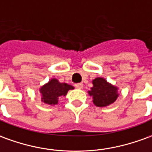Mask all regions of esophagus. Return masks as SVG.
<instances>
[{"mask_svg": "<svg viewBox=\"0 0 152 152\" xmlns=\"http://www.w3.org/2000/svg\"><path fill=\"white\" fill-rule=\"evenodd\" d=\"M75 86L77 88V89H82L83 88V84L82 83H77L75 85Z\"/></svg>", "mask_w": 152, "mask_h": 152, "instance_id": "esophagus-1", "label": "esophagus"}]
</instances>
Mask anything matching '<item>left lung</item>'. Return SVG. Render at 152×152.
<instances>
[{"label":"left lung","mask_w":152,"mask_h":152,"mask_svg":"<svg viewBox=\"0 0 152 152\" xmlns=\"http://www.w3.org/2000/svg\"><path fill=\"white\" fill-rule=\"evenodd\" d=\"M93 86L88 94L97 107H107L113 104L119 96L118 87L109 83L103 77H97L92 80Z\"/></svg>","instance_id":"8db88e82"}]
</instances>
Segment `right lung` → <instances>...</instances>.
I'll use <instances>...</instances> for the list:
<instances>
[{
  "label": "right lung",
  "instance_id": "right-lung-1",
  "mask_svg": "<svg viewBox=\"0 0 152 152\" xmlns=\"http://www.w3.org/2000/svg\"><path fill=\"white\" fill-rule=\"evenodd\" d=\"M74 86L67 83H61L56 78H52L48 82L39 87V91L41 96V101L48 105H57L61 96H66L70 90Z\"/></svg>",
  "mask_w": 152,
  "mask_h": 152
}]
</instances>
